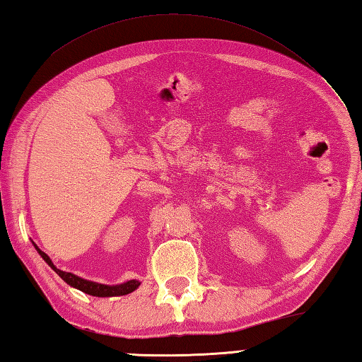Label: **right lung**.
<instances>
[{"label": "right lung", "mask_w": 362, "mask_h": 362, "mask_svg": "<svg viewBox=\"0 0 362 362\" xmlns=\"http://www.w3.org/2000/svg\"><path fill=\"white\" fill-rule=\"evenodd\" d=\"M35 249H37L38 253H40V257L46 261V263H48V266L52 269V271L56 272L66 284H70V286L79 289L82 292H86V294H88V296H95V297H118V296L130 294V292H134L138 286H140V281H136V280H130V281H126V283H122V284H115V286H110V284L96 283V281H88L86 279H81V276L71 274V272L60 271V269H57L56 266L52 264L51 258L46 255L45 252H42L40 249H38L37 245H35Z\"/></svg>", "instance_id": "obj_1"}]
</instances>
